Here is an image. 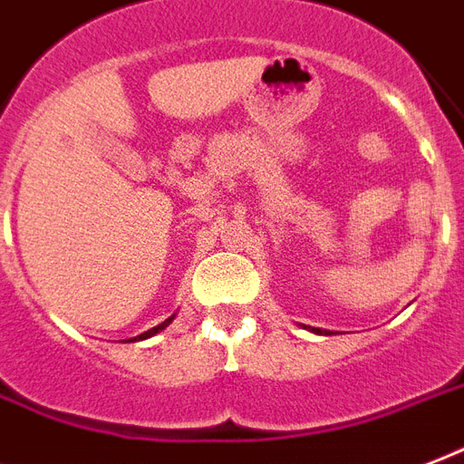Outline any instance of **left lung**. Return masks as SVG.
<instances>
[{"mask_svg":"<svg viewBox=\"0 0 464 464\" xmlns=\"http://www.w3.org/2000/svg\"><path fill=\"white\" fill-rule=\"evenodd\" d=\"M310 332H314V334H326V336H329V332H322V329H314V326H312Z\"/></svg>","mask_w":464,"mask_h":464,"instance_id":"left-lung-1","label":"left lung"}]
</instances>
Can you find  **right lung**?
Listing matches in <instances>:
<instances>
[{
  "instance_id": "add662e5",
  "label": "right lung",
  "mask_w": 464,
  "mask_h": 464,
  "mask_svg": "<svg viewBox=\"0 0 464 464\" xmlns=\"http://www.w3.org/2000/svg\"><path fill=\"white\" fill-rule=\"evenodd\" d=\"M174 317H176V314H171V317L164 319V322H161V324L152 326V329H147L145 334H140V336H135V339H128V341H142V339H150V336H154V334H160L161 329H167V326L171 324V319H174Z\"/></svg>"
}]
</instances>
